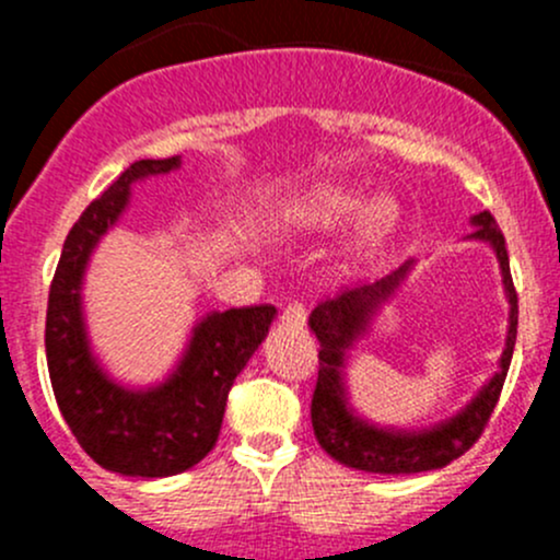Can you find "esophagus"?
Here are the masks:
<instances>
[{"mask_svg":"<svg viewBox=\"0 0 560 560\" xmlns=\"http://www.w3.org/2000/svg\"><path fill=\"white\" fill-rule=\"evenodd\" d=\"M281 319L287 322V325H292V327H303L306 325V306H303V303H290V306L284 308V312H281Z\"/></svg>","mask_w":560,"mask_h":560,"instance_id":"34e87169","label":"esophagus"}]
</instances>
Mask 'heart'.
I'll return each mask as SVG.
<instances>
[{
	"mask_svg": "<svg viewBox=\"0 0 560 560\" xmlns=\"http://www.w3.org/2000/svg\"><path fill=\"white\" fill-rule=\"evenodd\" d=\"M360 214L358 246L374 248L393 233L398 208L389 197H376L363 208V195L341 189V186H314V189L292 195L276 208V228L281 233H332L349 219Z\"/></svg>",
	"mask_w": 560,
	"mask_h": 560,
	"instance_id": "b5f03b06",
	"label": "heart"
}]
</instances>
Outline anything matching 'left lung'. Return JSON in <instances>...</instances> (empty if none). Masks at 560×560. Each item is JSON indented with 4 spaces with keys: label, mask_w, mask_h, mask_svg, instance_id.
<instances>
[{
    "label": "left lung",
    "mask_w": 560,
    "mask_h": 560,
    "mask_svg": "<svg viewBox=\"0 0 560 560\" xmlns=\"http://www.w3.org/2000/svg\"><path fill=\"white\" fill-rule=\"evenodd\" d=\"M471 238L488 241L499 257L501 276H504V290L510 298V332H506V349L501 354V371L482 387V393L460 411L453 420L431 428V431H387V428L369 425L365 420L352 415L343 393V352L352 347L354 338L369 327L380 303H385L400 284L411 268L409 262L398 270L374 281V284L343 290L332 301L319 303L308 316V325L319 338V376H316L314 398H312V425L316 442L322 444L327 455L336 457L343 466H352L358 471L371 474H417L433 471L477 444L485 425L490 422L499 395L504 389L506 371L512 363V349L517 338V292L510 273V254H506L504 233L495 224L493 213L482 211L471 219Z\"/></svg>",
    "instance_id": "1"
}]
</instances>
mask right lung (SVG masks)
<instances>
[{
	"label": "right lung",
	"mask_w": 560,
	"mask_h": 560,
	"mask_svg": "<svg viewBox=\"0 0 560 560\" xmlns=\"http://www.w3.org/2000/svg\"><path fill=\"white\" fill-rule=\"evenodd\" d=\"M178 165V156L132 162L89 202L67 235L48 292L45 358L56 404L86 455L124 477H173L211 453L230 387L276 316L265 303L208 314L191 332L175 374L160 387L127 389L97 365L81 312V281L92 248L118 222L135 180Z\"/></svg>",
	"instance_id": "obj_1"
}]
</instances>
